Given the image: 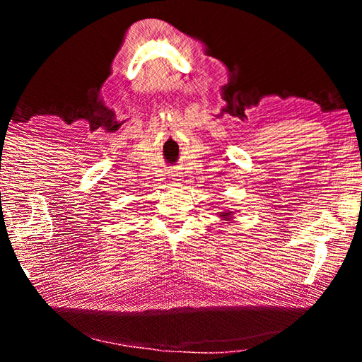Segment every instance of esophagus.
Here are the masks:
<instances>
[{
	"instance_id": "1",
	"label": "esophagus",
	"mask_w": 362,
	"mask_h": 362,
	"mask_svg": "<svg viewBox=\"0 0 362 362\" xmlns=\"http://www.w3.org/2000/svg\"><path fill=\"white\" fill-rule=\"evenodd\" d=\"M174 180H179V179H174Z\"/></svg>"
}]
</instances>
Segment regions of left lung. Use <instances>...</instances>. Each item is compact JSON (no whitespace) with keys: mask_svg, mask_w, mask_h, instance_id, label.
Wrapping results in <instances>:
<instances>
[{"mask_svg":"<svg viewBox=\"0 0 362 362\" xmlns=\"http://www.w3.org/2000/svg\"><path fill=\"white\" fill-rule=\"evenodd\" d=\"M231 214H233V212H230V211L220 212V217H223V220H230V217H231Z\"/></svg>","mask_w":362,"mask_h":362,"instance_id":"8db88e82","label":"left lung"}]
</instances>
